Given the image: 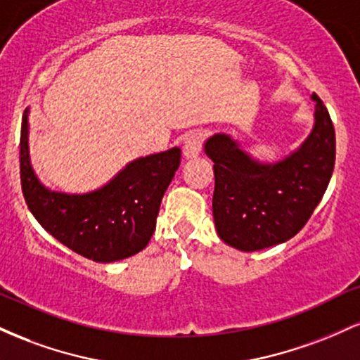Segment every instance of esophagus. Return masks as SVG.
Instances as JSON below:
<instances>
[{
  "instance_id": "1",
  "label": "esophagus",
  "mask_w": 360,
  "mask_h": 360,
  "mask_svg": "<svg viewBox=\"0 0 360 360\" xmlns=\"http://www.w3.org/2000/svg\"><path fill=\"white\" fill-rule=\"evenodd\" d=\"M201 146H203V134L198 130L189 131L183 143V154L186 159H196L201 154Z\"/></svg>"
}]
</instances>
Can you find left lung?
<instances>
[{
	"label": "left lung",
	"mask_w": 360,
	"mask_h": 360,
	"mask_svg": "<svg viewBox=\"0 0 360 360\" xmlns=\"http://www.w3.org/2000/svg\"><path fill=\"white\" fill-rule=\"evenodd\" d=\"M311 100V131L278 160L255 159L229 134L205 140V154L214 162V226L233 249L254 252L289 240L323 198L335 166V130L320 98Z\"/></svg>",
	"instance_id": "obj_1"
}]
</instances>
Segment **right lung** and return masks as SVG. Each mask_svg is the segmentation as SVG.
I'll return each mask as SVG.
<instances>
[{
	"label": "right lung",
	"mask_w": 360,
	"mask_h": 360,
	"mask_svg": "<svg viewBox=\"0 0 360 360\" xmlns=\"http://www.w3.org/2000/svg\"><path fill=\"white\" fill-rule=\"evenodd\" d=\"M28 117L27 108L20 137L22 189L28 210L45 232L94 262H117L142 250L154 233L160 201L181 164V148L139 157L93 191H53L32 166Z\"/></svg>",
	"instance_id": "right-lung-1"
}]
</instances>
